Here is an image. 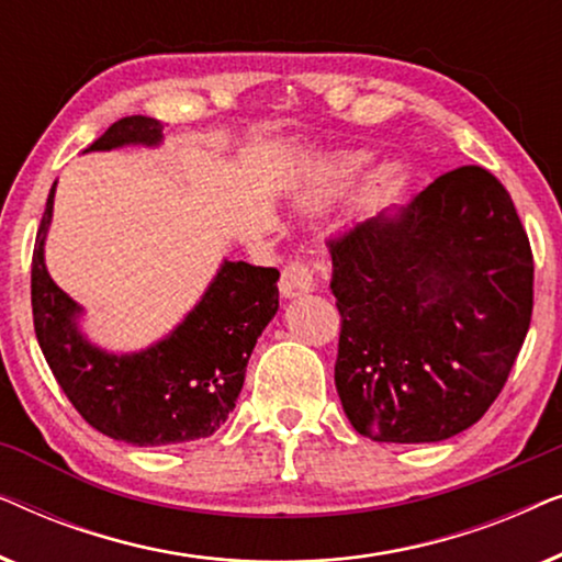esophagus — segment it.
<instances>
[{
	"label": "esophagus",
	"mask_w": 562,
	"mask_h": 562,
	"mask_svg": "<svg viewBox=\"0 0 562 562\" xmlns=\"http://www.w3.org/2000/svg\"><path fill=\"white\" fill-rule=\"evenodd\" d=\"M314 289V273L304 260H291L281 273V294L286 299H296L310 294Z\"/></svg>",
	"instance_id": "1"
}]
</instances>
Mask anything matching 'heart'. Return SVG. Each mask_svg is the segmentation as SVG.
<instances>
[{"mask_svg": "<svg viewBox=\"0 0 562 562\" xmlns=\"http://www.w3.org/2000/svg\"><path fill=\"white\" fill-rule=\"evenodd\" d=\"M368 164L366 156L360 153H352V156H340V158H329L325 164H319L314 171L310 173V179L304 183H299V189L294 191V204L299 210H314L325 202V196L333 191L335 187H340L348 179H352L360 168Z\"/></svg>", "mask_w": 562, "mask_h": 562, "instance_id": "b5f03b06", "label": "heart"}]
</instances>
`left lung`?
<instances>
[{"mask_svg": "<svg viewBox=\"0 0 562 562\" xmlns=\"http://www.w3.org/2000/svg\"><path fill=\"white\" fill-rule=\"evenodd\" d=\"M329 258L335 386L356 432L412 445L473 427L532 319V250L509 191L456 168L329 240Z\"/></svg>", "mask_w": 562, "mask_h": 562, "instance_id": "obj_1", "label": "left lung"}]
</instances>
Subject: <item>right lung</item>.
<instances>
[{
    "mask_svg": "<svg viewBox=\"0 0 562 562\" xmlns=\"http://www.w3.org/2000/svg\"><path fill=\"white\" fill-rule=\"evenodd\" d=\"M164 125L122 117L83 153L158 148ZM53 181L33 252V322L41 350L76 412L112 440L158 448L202 440L225 425L245 383L250 352L279 312V271L222 260L199 302L171 333L133 352H114L83 333V306L45 266Z\"/></svg>",
    "mask_w": 562,
    "mask_h": 562,
    "instance_id": "right-lung-1",
    "label": "right lung"
}]
</instances>
